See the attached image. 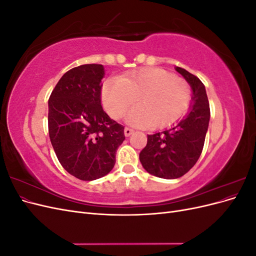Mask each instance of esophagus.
I'll return each instance as SVG.
<instances>
[{
  "instance_id": "1",
  "label": "esophagus",
  "mask_w": 256,
  "mask_h": 256,
  "mask_svg": "<svg viewBox=\"0 0 256 256\" xmlns=\"http://www.w3.org/2000/svg\"><path fill=\"white\" fill-rule=\"evenodd\" d=\"M134 129L132 128H129V127H126L125 128V130H124V134H125V136H129L130 134H134Z\"/></svg>"
}]
</instances>
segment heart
<instances>
[{
  "label": "heart",
  "instance_id": "heart-1",
  "mask_svg": "<svg viewBox=\"0 0 256 256\" xmlns=\"http://www.w3.org/2000/svg\"><path fill=\"white\" fill-rule=\"evenodd\" d=\"M138 98L128 115L136 125L166 127L188 111L191 104L189 84L164 69L148 67L104 82L102 102L106 112L122 118Z\"/></svg>",
  "mask_w": 256,
  "mask_h": 256
}]
</instances>
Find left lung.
Here are the masks:
<instances>
[{"mask_svg": "<svg viewBox=\"0 0 256 256\" xmlns=\"http://www.w3.org/2000/svg\"><path fill=\"white\" fill-rule=\"evenodd\" d=\"M175 69L193 90L190 112L171 129L147 136V144L140 152V161L146 171L166 180L182 177L196 164L203 150L210 118L202 81L184 68Z\"/></svg>", "mask_w": 256, "mask_h": 256, "instance_id": "obj_1", "label": "left lung"}]
</instances>
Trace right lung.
I'll use <instances>...</instances> for the list:
<instances>
[{"label": "right lung", "instance_id": "obj_1", "mask_svg": "<svg viewBox=\"0 0 256 256\" xmlns=\"http://www.w3.org/2000/svg\"><path fill=\"white\" fill-rule=\"evenodd\" d=\"M104 66L85 64L68 70L49 98L48 128L53 150L66 171L81 180L110 173L125 140L124 126L102 106Z\"/></svg>", "mask_w": 256, "mask_h": 256}]
</instances>
